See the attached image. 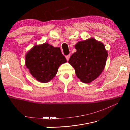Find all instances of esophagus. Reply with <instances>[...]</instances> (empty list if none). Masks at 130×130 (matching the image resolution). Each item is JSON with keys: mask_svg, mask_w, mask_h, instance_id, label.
I'll use <instances>...</instances> for the list:
<instances>
[{"mask_svg": "<svg viewBox=\"0 0 130 130\" xmlns=\"http://www.w3.org/2000/svg\"><path fill=\"white\" fill-rule=\"evenodd\" d=\"M70 57V54H69V55H67V56H66V58H67V61H68V60H69Z\"/></svg>", "mask_w": 130, "mask_h": 130, "instance_id": "1", "label": "esophagus"}]
</instances>
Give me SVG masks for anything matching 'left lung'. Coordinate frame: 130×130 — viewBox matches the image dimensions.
Listing matches in <instances>:
<instances>
[{"instance_id":"left-lung-1","label":"left lung","mask_w":130,"mask_h":130,"mask_svg":"<svg viewBox=\"0 0 130 130\" xmlns=\"http://www.w3.org/2000/svg\"><path fill=\"white\" fill-rule=\"evenodd\" d=\"M77 52L68 61L74 68L76 76L82 82L90 83L104 70L108 57L104 44L93 38L80 41L75 45Z\"/></svg>"}]
</instances>
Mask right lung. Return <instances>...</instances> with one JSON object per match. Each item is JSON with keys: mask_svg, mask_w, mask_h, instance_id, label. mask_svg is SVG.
Wrapping results in <instances>:
<instances>
[{"mask_svg": "<svg viewBox=\"0 0 130 130\" xmlns=\"http://www.w3.org/2000/svg\"><path fill=\"white\" fill-rule=\"evenodd\" d=\"M67 62L60 47L48 43L35 46L26 55V66L31 75L41 83H47L56 76L58 67Z\"/></svg>", "mask_w": 130, "mask_h": 130, "instance_id": "1", "label": "right lung"}]
</instances>
